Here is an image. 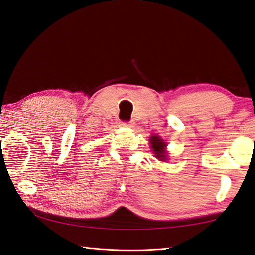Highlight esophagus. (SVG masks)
Listing matches in <instances>:
<instances>
[{
  "label": "esophagus",
  "mask_w": 255,
  "mask_h": 255,
  "mask_svg": "<svg viewBox=\"0 0 255 255\" xmlns=\"http://www.w3.org/2000/svg\"><path fill=\"white\" fill-rule=\"evenodd\" d=\"M133 124H135V123H133L132 120H130V122H123L122 123V125H123L124 127H132Z\"/></svg>",
  "instance_id": "obj_1"
}]
</instances>
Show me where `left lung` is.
<instances>
[{
    "instance_id": "1",
    "label": "left lung",
    "mask_w": 255,
    "mask_h": 255,
    "mask_svg": "<svg viewBox=\"0 0 255 255\" xmlns=\"http://www.w3.org/2000/svg\"><path fill=\"white\" fill-rule=\"evenodd\" d=\"M150 143L152 151H154L155 157H157L159 160H166L167 159V156H166V150L165 146L166 143L163 139H160L158 136H151L150 137Z\"/></svg>"
}]
</instances>
